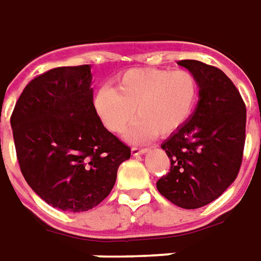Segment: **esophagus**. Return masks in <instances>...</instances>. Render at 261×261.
Segmentation results:
<instances>
[{"label":"esophagus","instance_id":"esophagus-1","mask_svg":"<svg viewBox=\"0 0 261 261\" xmlns=\"http://www.w3.org/2000/svg\"><path fill=\"white\" fill-rule=\"evenodd\" d=\"M146 151H147V149H143V147H138V146L132 147V154H134V156H138V154H143V153H146Z\"/></svg>","mask_w":261,"mask_h":261}]
</instances>
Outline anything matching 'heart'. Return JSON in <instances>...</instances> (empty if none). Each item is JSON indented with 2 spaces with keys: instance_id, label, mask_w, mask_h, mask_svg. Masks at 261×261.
<instances>
[{
  "instance_id": "heart-1",
  "label": "heart",
  "mask_w": 261,
  "mask_h": 261,
  "mask_svg": "<svg viewBox=\"0 0 261 261\" xmlns=\"http://www.w3.org/2000/svg\"><path fill=\"white\" fill-rule=\"evenodd\" d=\"M198 80L188 70H129L116 87L102 84L94 91L92 108L112 134H122L138 121L127 139L143 142L156 134L166 136L182 126L198 98Z\"/></svg>"
}]
</instances>
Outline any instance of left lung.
<instances>
[{"label":"left lung","mask_w":261,"mask_h":261,"mask_svg":"<svg viewBox=\"0 0 261 261\" xmlns=\"http://www.w3.org/2000/svg\"><path fill=\"white\" fill-rule=\"evenodd\" d=\"M199 87L190 119L162 149L170 171L157 190L177 206L195 210L215 201L238 177L246 138V107L238 88L222 70L198 60H181Z\"/></svg>","instance_id":"left-lung-1"}]
</instances>
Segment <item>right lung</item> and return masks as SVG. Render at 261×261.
I'll return each mask as SVG.
<instances>
[{
  "label": "right lung",
  "mask_w": 261,
  "mask_h": 261,
  "mask_svg": "<svg viewBox=\"0 0 261 261\" xmlns=\"http://www.w3.org/2000/svg\"><path fill=\"white\" fill-rule=\"evenodd\" d=\"M90 64L51 68L35 77L11 115L25 180L53 208L83 212L110 195L130 147L92 108Z\"/></svg>",
  "instance_id": "1"
}]
</instances>
